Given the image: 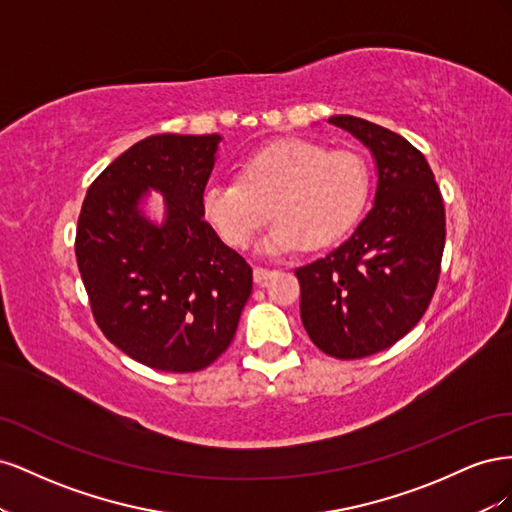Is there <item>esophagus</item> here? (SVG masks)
Listing matches in <instances>:
<instances>
[{
  "label": "esophagus",
  "mask_w": 512,
  "mask_h": 512,
  "mask_svg": "<svg viewBox=\"0 0 512 512\" xmlns=\"http://www.w3.org/2000/svg\"><path fill=\"white\" fill-rule=\"evenodd\" d=\"M273 275H275V271H271V269H265V267H254V282H256V284H265L267 280H271Z\"/></svg>",
  "instance_id": "1"
}]
</instances>
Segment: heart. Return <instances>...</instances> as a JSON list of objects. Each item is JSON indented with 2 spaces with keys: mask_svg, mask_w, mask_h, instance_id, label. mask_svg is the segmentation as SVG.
Masks as SVG:
<instances>
[{
  "mask_svg": "<svg viewBox=\"0 0 512 512\" xmlns=\"http://www.w3.org/2000/svg\"><path fill=\"white\" fill-rule=\"evenodd\" d=\"M369 192V164L359 153L284 138L245 158L237 181H209L200 207L222 239L237 247L254 237L269 213L273 222L258 250L277 256L342 241L359 224Z\"/></svg>",
  "mask_w": 512,
  "mask_h": 512,
  "instance_id": "obj_1",
  "label": "heart"
}]
</instances>
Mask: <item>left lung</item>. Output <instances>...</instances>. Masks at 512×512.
<instances>
[{
	"mask_svg": "<svg viewBox=\"0 0 512 512\" xmlns=\"http://www.w3.org/2000/svg\"><path fill=\"white\" fill-rule=\"evenodd\" d=\"M329 123L374 158V207L342 245L294 273L309 339L348 361L391 348L423 318L438 286L446 220L431 168L404 136L352 115Z\"/></svg>",
	"mask_w": 512,
	"mask_h": 512,
	"instance_id": "8db88e82",
	"label": "left lung"
}]
</instances>
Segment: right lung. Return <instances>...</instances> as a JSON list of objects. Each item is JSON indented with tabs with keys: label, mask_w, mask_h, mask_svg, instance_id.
<instances>
[{
	"label": "right lung",
	"mask_w": 512,
	"mask_h": 512,
	"mask_svg": "<svg viewBox=\"0 0 512 512\" xmlns=\"http://www.w3.org/2000/svg\"><path fill=\"white\" fill-rule=\"evenodd\" d=\"M220 134L138 141L89 185L76 262L98 327L121 352L158 371L211 365L235 337L252 267L205 222L200 196ZM165 198L158 223L144 205Z\"/></svg>",
	"instance_id": "right-lung-1"
}]
</instances>
